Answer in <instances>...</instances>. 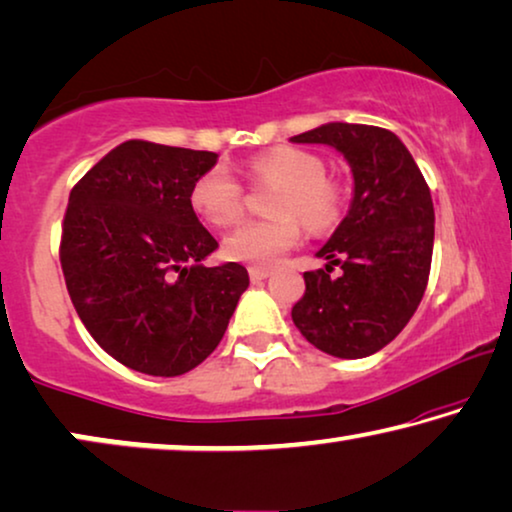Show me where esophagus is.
<instances>
[{"label": "esophagus", "mask_w": 512, "mask_h": 512, "mask_svg": "<svg viewBox=\"0 0 512 512\" xmlns=\"http://www.w3.org/2000/svg\"><path fill=\"white\" fill-rule=\"evenodd\" d=\"M249 277L254 284H261V281H265L270 277V270H263V268H249Z\"/></svg>", "instance_id": "esophagus-1"}]
</instances>
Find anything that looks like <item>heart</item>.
<instances>
[{
  "mask_svg": "<svg viewBox=\"0 0 512 512\" xmlns=\"http://www.w3.org/2000/svg\"><path fill=\"white\" fill-rule=\"evenodd\" d=\"M256 184L279 187L270 203L272 221H249L224 240V254L251 268H272L300 240V224L325 231L335 224L342 196L325 180V164L298 147H274L251 161ZM191 205L212 226H231L242 214V187L226 168H210L191 187Z\"/></svg>",
  "mask_w": 512,
  "mask_h": 512,
  "instance_id": "obj_1",
  "label": "heart"
}]
</instances>
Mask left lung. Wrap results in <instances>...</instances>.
<instances>
[{
	"label": "left lung",
	"mask_w": 512,
	"mask_h": 512,
	"mask_svg": "<svg viewBox=\"0 0 512 512\" xmlns=\"http://www.w3.org/2000/svg\"><path fill=\"white\" fill-rule=\"evenodd\" d=\"M291 143L330 145L346 159L353 196L346 217L316 251L325 270L305 272L307 291L291 311L318 351L367 358L390 344L418 309L434 249V205L411 152L395 133L328 122ZM332 264L343 274L330 278Z\"/></svg>",
	"instance_id": "obj_1"
}]
</instances>
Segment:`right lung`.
Returning a JSON list of instances; mask_svg holds the SVG:
<instances>
[{
	"label": "right lung",
	"mask_w": 512,
	"mask_h": 512,
	"mask_svg": "<svg viewBox=\"0 0 512 512\" xmlns=\"http://www.w3.org/2000/svg\"><path fill=\"white\" fill-rule=\"evenodd\" d=\"M219 154L127 140L87 170L66 207L62 261L80 321L117 362L150 376L201 365L228 328L249 274L205 268L217 240L191 205Z\"/></svg>",
	"instance_id": "right-lung-1"
}]
</instances>
